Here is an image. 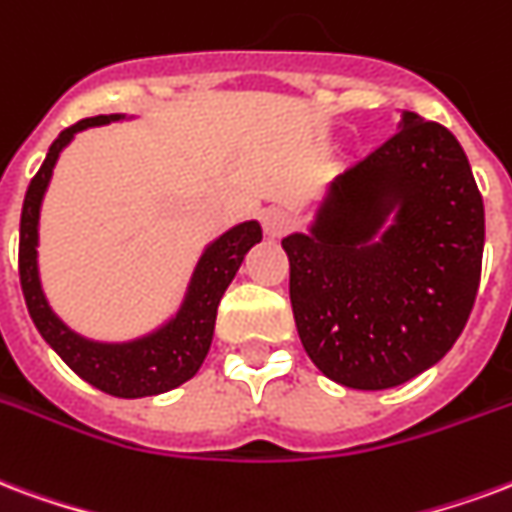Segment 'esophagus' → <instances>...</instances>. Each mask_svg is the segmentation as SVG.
I'll list each match as a JSON object with an SVG mask.
<instances>
[{
	"mask_svg": "<svg viewBox=\"0 0 512 512\" xmlns=\"http://www.w3.org/2000/svg\"><path fill=\"white\" fill-rule=\"evenodd\" d=\"M263 227H266V233L271 238H279L285 236L287 230L293 227V217H290V211H285V208H266L263 211Z\"/></svg>",
	"mask_w": 512,
	"mask_h": 512,
	"instance_id": "obj_1",
	"label": "esophagus"
}]
</instances>
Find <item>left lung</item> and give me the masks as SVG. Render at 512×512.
<instances>
[{"instance_id":"left-lung-1","label":"left lung","mask_w":512,"mask_h":512,"mask_svg":"<svg viewBox=\"0 0 512 512\" xmlns=\"http://www.w3.org/2000/svg\"><path fill=\"white\" fill-rule=\"evenodd\" d=\"M396 135L325 187L282 238L306 355L328 380L385 391L456 344L480 285L486 214L453 132L401 111Z\"/></svg>"}]
</instances>
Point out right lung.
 Listing matches in <instances>:
<instances>
[{
	"label": "right lung",
	"instance_id": "add662e5",
	"mask_svg": "<svg viewBox=\"0 0 512 512\" xmlns=\"http://www.w3.org/2000/svg\"><path fill=\"white\" fill-rule=\"evenodd\" d=\"M124 119H135V116H127V113L92 116L59 132V138L51 143L45 162L26 189L24 211H21L18 271H21L26 309L32 314L40 336L54 347L56 355L94 388L119 399H143V396L173 391L181 382L192 380L198 374L214 339L219 301L244 263L246 252L263 241V227L257 219H246L206 244L192 268L179 309L170 314L168 320H162L157 328L127 342H100V339H89L73 331L54 312L43 290V279H40L37 246H40L43 198L54 176L56 162L78 132Z\"/></svg>",
	"mask_w": 512,
	"mask_h": 512
}]
</instances>
